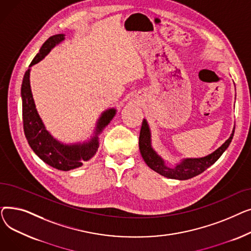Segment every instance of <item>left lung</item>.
Masks as SVG:
<instances>
[{"label": "left lung", "mask_w": 251, "mask_h": 251, "mask_svg": "<svg viewBox=\"0 0 251 251\" xmlns=\"http://www.w3.org/2000/svg\"><path fill=\"white\" fill-rule=\"evenodd\" d=\"M234 131L235 128L233 129L230 137L210 154L203 157H199V159H183L175 166H167L165 161L151 148V130L147 120L143 119L139 134V150L144 162L156 173L170 179L187 180L201 174L203 171L219 160V157L230 146L234 136Z\"/></svg>", "instance_id": "8db88e82"}]
</instances>
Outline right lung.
<instances>
[{"mask_svg":"<svg viewBox=\"0 0 251 251\" xmlns=\"http://www.w3.org/2000/svg\"><path fill=\"white\" fill-rule=\"evenodd\" d=\"M65 34H56L50 36L39 50L29 65V69L25 72L21 84L22 99V119L26 139L28 141L34 153L49 166L61 170L69 171L81 167L84 162L89 161L99 149V135L116 115V109L111 108L101 113L97 122L95 135L83 143L66 144L52 137L46 129L43 120L39 117L32 92L30 88V67L42 61L50 50L63 42Z\"/></svg>","mask_w":251,"mask_h":251,"instance_id":"add662e5","label":"right lung"}]
</instances>
